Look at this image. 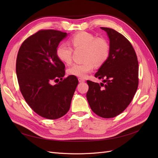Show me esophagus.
<instances>
[{
    "instance_id": "obj_1",
    "label": "esophagus",
    "mask_w": 158,
    "mask_h": 158,
    "mask_svg": "<svg viewBox=\"0 0 158 158\" xmlns=\"http://www.w3.org/2000/svg\"><path fill=\"white\" fill-rule=\"evenodd\" d=\"M78 81H79V82H84L85 79H84L82 78H78Z\"/></svg>"
}]
</instances>
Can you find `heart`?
<instances>
[{
    "label": "heart",
    "mask_w": 158,
    "mask_h": 158,
    "mask_svg": "<svg viewBox=\"0 0 158 158\" xmlns=\"http://www.w3.org/2000/svg\"><path fill=\"white\" fill-rule=\"evenodd\" d=\"M70 44L75 50L84 49L82 63L74 64L68 69L70 75L84 78L92 72L95 64H103L110 54V45L107 39L103 37H96L91 33L81 31L76 33L70 39ZM73 49L66 44H61L56 49L58 59L66 64L73 63Z\"/></svg>",
    "instance_id": "heart-1"
}]
</instances>
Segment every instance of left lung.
I'll use <instances>...</instances> for the list:
<instances>
[{
  "label": "left lung",
  "mask_w": 158,
  "mask_h": 158,
  "mask_svg": "<svg viewBox=\"0 0 158 158\" xmlns=\"http://www.w3.org/2000/svg\"><path fill=\"white\" fill-rule=\"evenodd\" d=\"M109 38L110 54L95 74L104 83L87 80L88 102L94 113L103 118H113L131 103L138 86V61L132 45L121 33L103 27Z\"/></svg>",
  "instance_id": "1"
}]
</instances>
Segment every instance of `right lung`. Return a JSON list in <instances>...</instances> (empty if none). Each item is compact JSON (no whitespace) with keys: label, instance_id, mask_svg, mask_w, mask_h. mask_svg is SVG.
Returning <instances> with one entry per match:
<instances>
[{"label":"right lung","instance_id":"add662e5","mask_svg":"<svg viewBox=\"0 0 158 158\" xmlns=\"http://www.w3.org/2000/svg\"><path fill=\"white\" fill-rule=\"evenodd\" d=\"M66 35L58 30H41L22 43L17 55L16 75L23 97L33 111L48 119L60 118L69 111L78 84L74 75L63 79L65 65L56 54ZM52 81L57 84L52 85Z\"/></svg>","mask_w":158,"mask_h":158}]
</instances>
